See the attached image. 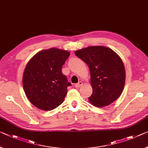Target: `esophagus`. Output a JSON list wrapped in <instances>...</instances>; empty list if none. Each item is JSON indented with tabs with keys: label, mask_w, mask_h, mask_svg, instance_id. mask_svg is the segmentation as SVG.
Returning a JSON list of instances; mask_svg holds the SVG:
<instances>
[{
	"label": "esophagus",
	"mask_w": 148,
	"mask_h": 148,
	"mask_svg": "<svg viewBox=\"0 0 148 148\" xmlns=\"http://www.w3.org/2000/svg\"><path fill=\"white\" fill-rule=\"evenodd\" d=\"M82 85H83V82H82V81H79V82H78V83H77L75 84V87H77V88H78V87H80Z\"/></svg>",
	"instance_id": "esophagus-1"
}]
</instances>
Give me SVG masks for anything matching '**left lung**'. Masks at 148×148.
I'll return each instance as SVG.
<instances>
[{
	"label": "left lung",
	"instance_id": "left-lung-1",
	"mask_svg": "<svg viewBox=\"0 0 148 148\" xmlns=\"http://www.w3.org/2000/svg\"><path fill=\"white\" fill-rule=\"evenodd\" d=\"M75 54L89 68L92 87L90 103L103 107L116 101L123 91L126 79L121 58L112 49L100 45L79 49Z\"/></svg>",
	"mask_w": 148,
	"mask_h": 148
}]
</instances>
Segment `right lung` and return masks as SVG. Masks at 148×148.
<instances>
[{
	"label": "right lung",
	"instance_id": "obj_1",
	"mask_svg": "<svg viewBox=\"0 0 148 148\" xmlns=\"http://www.w3.org/2000/svg\"><path fill=\"white\" fill-rule=\"evenodd\" d=\"M69 55L63 49H44L27 63L22 83L27 98L36 107L51 110L63 102L71 83L61 69Z\"/></svg>",
	"mask_w": 148,
	"mask_h": 148
}]
</instances>
